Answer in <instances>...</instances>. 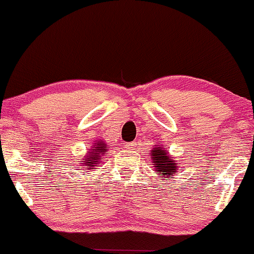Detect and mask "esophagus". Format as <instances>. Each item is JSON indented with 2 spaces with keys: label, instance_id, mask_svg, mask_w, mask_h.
<instances>
[{
  "label": "esophagus",
  "instance_id": "1",
  "mask_svg": "<svg viewBox=\"0 0 254 254\" xmlns=\"http://www.w3.org/2000/svg\"><path fill=\"white\" fill-rule=\"evenodd\" d=\"M136 143L135 142H130V143H125V146H127V149H133L135 148Z\"/></svg>",
  "mask_w": 254,
  "mask_h": 254
}]
</instances>
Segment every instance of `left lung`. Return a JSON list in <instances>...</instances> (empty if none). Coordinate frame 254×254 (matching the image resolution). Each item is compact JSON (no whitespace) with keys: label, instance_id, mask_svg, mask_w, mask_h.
<instances>
[{"label":"left lung","instance_id":"8db88e82","mask_svg":"<svg viewBox=\"0 0 254 254\" xmlns=\"http://www.w3.org/2000/svg\"><path fill=\"white\" fill-rule=\"evenodd\" d=\"M168 150L166 148H162V146H157L151 150V160L154 166L156 167L157 174L161 175L163 181H167L168 177L172 174L176 173V163L174 162L172 157L168 156Z\"/></svg>","mask_w":254,"mask_h":254}]
</instances>
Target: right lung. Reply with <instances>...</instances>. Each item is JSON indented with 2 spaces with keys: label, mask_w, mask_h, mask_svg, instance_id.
Wrapping results in <instances>:
<instances>
[{
  "label": "right lung",
  "mask_w": 254,
  "mask_h": 254,
  "mask_svg": "<svg viewBox=\"0 0 254 254\" xmlns=\"http://www.w3.org/2000/svg\"><path fill=\"white\" fill-rule=\"evenodd\" d=\"M106 144L104 142H96L94 143V146L93 149H91V152H87V157L86 160L84 161V166L85 168H87V169H93L94 167H96V164L100 163V158L102 156L100 155L102 154H106Z\"/></svg>",
  "instance_id": "obj_1"
}]
</instances>
